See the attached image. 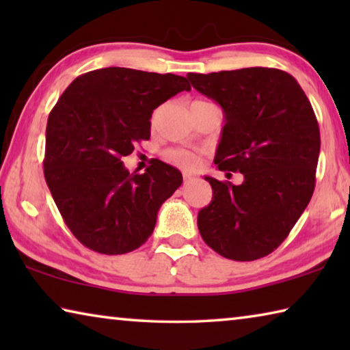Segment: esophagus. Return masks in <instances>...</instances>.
<instances>
[{
    "label": "esophagus",
    "instance_id": "34e87169",
    "mask_svg": "<svg viewBox=\"0 0 350 350\" xmlns=\"http://www.w3.org/2000/svg\"><path fill=\"white\" fill-rule=\"evenodd\" d=\"M183 180L185 182H189V180H193V176L189 174V173H183Z\"/></svg>",
    "mask_w": 350,
    "mask_h": 350
}]
</instances>
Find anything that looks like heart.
Listing matches in <instances>:
<instances>
[{"instance_id":"b5f03b06","label":"heart","mask_w":350,"mask_h":350,"mask_svg":"<svg viewBox=\"0 0 350 350\" xmlns=\"http://www.w3.org/2000/svg\"><path fill=\"white\" fill-rule=\"evenodd\" d=\"M165 159L174 163L176 167L187 171H193L199 167V157L187 150H168L165 152Z\"/></svg>"}]
</instances>
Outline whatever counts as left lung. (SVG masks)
Instances as JSON below:
<instances>
[{
	"mask_svg": "<svg viewBox=\"0 0 350 350\" xmlns=\"http://www.w3.org/2000/svg\"><path fill=\"white\" fill-rule=\"evenodd\" d=\"M187 77L224 111L217 168L244 176L241 185L205 176L213 199L199 211V233L224 258L267 256L287 238L315 188L321 145L315 112L298 81L280 69Z\"/></svg>",
	"mask_w": 350,
	"mask_h": 350,
	"instance_id": "obj_1",
	"label": "left lung"
}]
</instances>
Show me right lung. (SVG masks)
<instances>
[{
  "mask_svg": "<svg viewBox=\"0 0 350 350\" xmlns=\"http://www.w3.org/2000/svg\"><path fill=\"white\" fill-rule=\"evenodd\" d=\"M191 91L185 77L103 68L70 83L46 126L44 179L70 232L102 254L145 244L162 204L182 185L162 161L129 174L122 157L151 135L152 111Z\"/></svg>",
  "mask_w": 350,
  "mask_h": 350,
  "instance_id": "1",
  "label": "right lung"
}]
</instances>
